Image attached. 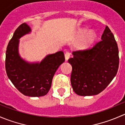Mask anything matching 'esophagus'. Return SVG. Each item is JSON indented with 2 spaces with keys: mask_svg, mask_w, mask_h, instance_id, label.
Returning <instances> with one entry per match:
<instances>
[{
  "mask_svg": "<svg viewBox=\"0 0 125 125\" xmlns=\"http://www.w3.org/2000/svg\"><path fill=\"white\" fill-rule=\"evenodd\" d=\"M71 56V53L70 52H66V53H65V60L67 61L69 59H70Z\"/></svg>",
  "mask_w": 125,
  "mask_h": 125,
  "instance_id": "esophagus-1",
  "label": "esophagus"
}]
</instances>
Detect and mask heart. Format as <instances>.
I'll return each instance as SVG.
<instances>
[{"label": "heart", "instance_id": "heart-1", "mask_svg": "<svg viewBox=\"0 0 125 125\" xmlns=\"http://www.w3.org/2000/svg\"><path fill=\"white\" fill-rule=\"evenodd\" d=\"M87 29H80L77 32V37L83 39L78 45V48L80 50H85L91 45L95 42L97 35L94 30H89L87 31Z\"/></svg>", "mask_w": 125, "mask_h": 125}]
</instances>
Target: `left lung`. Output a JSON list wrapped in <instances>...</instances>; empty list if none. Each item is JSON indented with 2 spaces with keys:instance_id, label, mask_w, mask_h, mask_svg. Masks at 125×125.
I'll return each mask as SVG.
<instances>
[{
  "instance_id": "1",
  "label": "left lung",
  "mask_w": 125,
  "mask_h": 125,
  "mask_svg": "<svg viewBox=\"0 0 125 125\" xmlns=\"http://www.w3.org/2000/svg\"><path fill=\"white\" fill-rule=\"evenodd\" d=\"M101 39L92 48L73 52V57L68 60L73 68L71 83L77 95L99 94L116 75L118 49L114 35L107 26Z\"/></svg>"
}]
</instances>
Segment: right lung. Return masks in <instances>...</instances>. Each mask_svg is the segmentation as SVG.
<instances>
[{
    "label": "right lung",
    "instance_id": "1",
    "mask_svg": "<svg viewBox=\"0 0 125 125\" xmlns=\"http://www.w3.org/2000/svg\"><path fill=\"white\" fill-rule=\"evenodd\" d=\"M31 32V28L26 23L16 29L7 46L5 68L10 80L23 95L41 97L48 93L54 75L65 62V56L60 51L46 55L41 62L24 60L19 52V39Z\"/></svg>",
    "mask_w": 125,
    "mask_h": 125
}]
</instances>
